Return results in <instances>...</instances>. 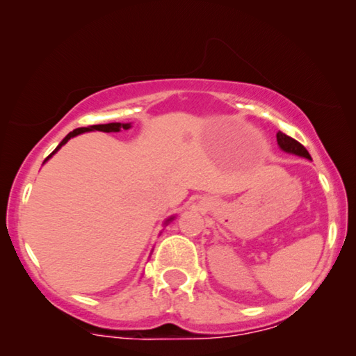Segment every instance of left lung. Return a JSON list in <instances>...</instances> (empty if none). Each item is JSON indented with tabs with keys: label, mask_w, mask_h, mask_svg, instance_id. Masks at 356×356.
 I'll return each mask as SVG.
<instances>
[{
	"label": "left lung",
	"mask_w": 356,
	"mask_h": 356,
	"mask_svg": "<svg viewBox=\"0 0 356 356\" xmlns=\"http://www.w3.org/2000/svg\"><path fill=\"white\" fill-rule=\"evenodd\" d=\"M277 144H279V147L284 150V152H289V154L298 155V157H305L311 160V155L308 150H306L298 140H295L293 138H290V136L284 134L282 131L277 133Z\"/></svg>",
	"instance_id": "8db88e82"
}]
</instances>
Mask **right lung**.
Segmentation results:
<instances>
[{
	"mask_svg": "<svg viewBox=\"0 0 356 356\" xmlns=\"http://www.w3.org/2000/svg\"><path fill=\"white\" fill-rule=\"evenodd\" d=\"M131 128V123H106V124H94V126H87V128H77V129H74V131H71L70 134L66 136L65 139L61 140L60 144H58V147L53 150V152L48 155V157L45 159V162L47 160H50L53 155H55L58 150H60L63 145H65L67 140H70L71 138H76V136H79V134H82V133H90V131H104V133H120L121 129H129ZM43 162V163H45ZM175 218V216H172V217H168L167 220H165V223H170Z\"/></svg>",
	"mask_w": 356,
	"mask_h": 356,
	"instance_id": "add662e5",
	"label": "right lung"
}]
</instances>
